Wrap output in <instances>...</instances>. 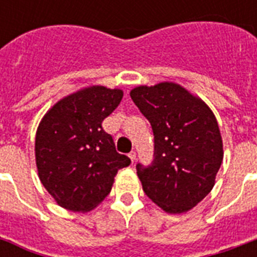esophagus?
I'll list each match as a JSON object with an SVG mask.
<instances>
[{
  "label": "esophagus",
  "mask_w": 257,
  "mask_h": 257,
  "mask_svg": "<svg viewBox=\"0 0 257 257\" xmlns=\"http://www.w3.org/2000/svg\"><path fill=\"white\" fill-rule=\"evenodd\" d=\"M129 159L132 160V163H135V161H136V152H135V151H132V152L129 153Z\"/></svg>",
  "instance_id": "34e87169"
}]
</instances>
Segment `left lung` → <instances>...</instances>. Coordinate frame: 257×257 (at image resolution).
I'll return each instance as SVG.
<instances>
[{"instance_id": "8db88e82", "label": "left lung", "mask_w": 257, "mask_h": 257, "mask_svg": "<svg viewBox=\"0 0 257 257\" xmlns=\"http://www.w3.org/2000/svg\"><path fill=\"white\" fill-rule=\"evenodd\" d=\"M131 97L155 136L151 165H136L145 195L168 213L189 211L212 191L223 161L215 114L173 82L139 86Z\"/></svg>"}]
</instances>
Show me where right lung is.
I'll return each instance as SVG.
<instances>
[{"mask_svg":"<svg viewBox=\"0 0 257 257\" xmlns=\"http://www.w3.org/2000/svg\"><path fill=\"white\" fill-rule=\"evenodd\" d=\"M121 98L120 89L90 86L58 101L40 122L38 176L58 205L90 211L109 195L118 169L131 164L101 125Z\"/></svg>","mask_w":257,"mask_h":257,"instance_id":"1","label":"right lung"}]
</instances>
